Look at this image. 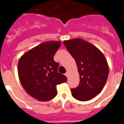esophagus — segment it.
I'll use <instances>...</instances> for the list:
<instances>
[{
    "mask_svg": "<svg viewBox=\"0 0 124 124\" xmlns=\"http://www.w3.org/2000/svg\"><path fill=\"white\" fill-rule=\"evenodd\" d=\"M65 76H66V77H68V72H66V73H65Z\"/></svg>",
    "mask_w": 124,
    "mask_h": 124,
    "instance_id": "34e87169",
    "label": "esophagus"
}]
</instances>
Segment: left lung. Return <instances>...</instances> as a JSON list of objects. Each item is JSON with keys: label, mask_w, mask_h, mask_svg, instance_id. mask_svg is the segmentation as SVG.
Here are the masks:
<instances>
[{"label": "left lung", "mask_w": 124, "mask_h": 124, "mask_svg": "<svg viewBox=\"0 0 124 124\" xmlns=\"http://www.w3.org/2000/svg\"><path fill=\"white\" fill-rule=\"evenodd\" d=\"M66 48L75 60L80 82L71 89L72 96L80 101H87L102 90L109 75V65L102 53L97 47L81 38L63 41Z\"/></svg>", "instance_id": "8db88e82"}]
</instances>
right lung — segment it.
I'll list each match as a JSON object with an SVG mask.
<instances>
[{"label": "right lung", "mask_w": 124, "mask_h": 124, "mask_svg": "<svg viewBox=\"0 0 124 124\" xmlns=\"http://www.w3.org/2000/svg\"><path fill=\"white\" fill-rule=\"evenodd\" d=\"M61 41H48L23 54L18 63V74L25 91L40 101L51 100L57 95L56 86L67 78L58 72L59 64L54 61Z\"/></svg>", "instance_id": "add662e5"}]
</instances>
